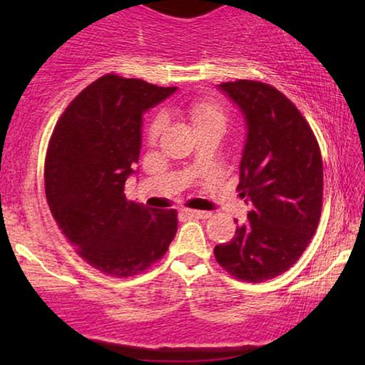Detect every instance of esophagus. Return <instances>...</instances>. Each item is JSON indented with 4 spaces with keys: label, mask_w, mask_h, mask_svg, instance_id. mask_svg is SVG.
<instances>
[{
    "label": "esophagus",
    "mask_w": 365,
    "mask_h": 365,
    "mask_svg": "<svg viewBox=\"0 0 365 365\" xmlns=\"http://www.w3.org/2000/svg\"><path fill=\"white\" fill-rule=\"evenodd\" d=\"M182 214H186L187 217H197V219H207L211 216V212L207 211H194V209H184Z\"/></svg>",
    "instance_id": "esophagus-1"
}]
</instances>
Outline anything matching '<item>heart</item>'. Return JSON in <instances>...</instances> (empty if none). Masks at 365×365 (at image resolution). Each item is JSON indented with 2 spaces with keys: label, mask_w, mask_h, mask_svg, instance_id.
Listing matches in <instances>:
<instances>
[{
  "label": "heart",
  "mask_w": 365,
  "mask_h": 365,
  "mask_svg": "<svg viewBox=\"0 0 365 365\" xmlns=\"http://www.w3.org/2000/svg\"><path fill=\"white\" fill-rule=\"evenodd\" d=\"M189 114H191L194 124L196 128H209L216 126L221 128L222 131L227 126V113L221 104L216 101H206V99H201V101H194L191 106H189ZM166 128V114L158 113L156 116L151 119L148 126V141L154 143L156 139L161 136V133Z\"/></svg>",
  "instance_id": "heart-1"
}]
</instances>
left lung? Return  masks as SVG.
<instances>
[{
    "label": "left lung",
    "instance_id": "left-lung-1",
    "mask_svg": "<svg viewBox=\"0 0 365 365\" xmlns=\"http://www.w3.org/2000/svg\"><path fill=\"white\" fill-rule=\"evenodd\" d=\"M219 89L237 104L246 123L237 189L252 209L231 241L214 247V256L236 279L267 281L296 264L316 232L324 186L321 149L299 109L271 84L237 79Z\"/></svg>",
    "mask_w": 365,
    "mask_h": 365
}]
</instances>
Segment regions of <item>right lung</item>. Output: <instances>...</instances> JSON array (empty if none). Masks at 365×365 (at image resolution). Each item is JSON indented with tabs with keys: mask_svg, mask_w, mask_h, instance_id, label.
<instances>
[{
	"mask_svg": "<svg viewBox=\"0 0 365 365\" xmlns=\"http://www.w3.org/2000/svg\"><path fill=\"white\" fill-rule=\"evenodd\" d=\"M176 89L104 74L69 103L49 139L48 206L79 257L108 276L146 271L176 236V209L158 211L124 194L136 174L143 114Z\"/></svg>",
	"mask_w": 365,
	"mask_h": 365,
	"instance_id": "right-lung-1",
	"label": "right lung"
}]
</instances>
